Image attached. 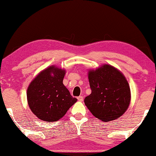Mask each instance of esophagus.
<instances>
[{
  "label": "esophagus",
  "instance_id": "esophagus-1",
  "mask_svg": "<svg viewBox=\"0 0 156 156\" xmlns=\"http://www.w3.org/2000/svg\"><path fill=\"white\" fill-rule=\"evenodd\" d=\"M77 99L78 100V101H80V102H82L83 100V96H78V98H77Z\"/></svg>",
  "mask_w": 156,
  "mask_h": 156
}]
</instances>
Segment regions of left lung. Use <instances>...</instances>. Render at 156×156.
<instances>
[{
    "label": "left lung",
    "mask_w": 156,
    "mask_h": 156,
    "mask_svg": "<svg viewBox=\"0 0 156 156\" xmlns=\"http://www.w3.org/2000/svg\"><path fill=\"white\" fill-rule=\"evenodd\" d=\"M91 94L84 104L95 117L103 122L118 119L128 109L131 91L125 76L110 65L105 64L88 72Z\"/></svg>",
    "instance_id": "obj_1"
}]
</instances>
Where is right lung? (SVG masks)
Returning <instances> with one entry per match:
<instances>
[{"instance_id": "add662e5", "label": "right lung", "mask_w": 156, "mask_h": 156, "mask_svg": "<svg viewBox=\"0 0 156 156\" xmlns=\"http://www.w3.org/2000/svg\"><path fill=\"white\" fill-rule=\"evenodd\" d=\"M65 74V69L50 66L39 73L29 85V107L41 120L58 121L77 101L63 84Z\"/></svg>"}]
</instances>
